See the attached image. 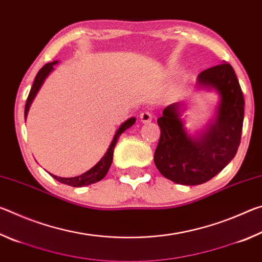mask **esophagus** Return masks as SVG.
I'll return each instance as SVG.
<instances>
[{
	"label": "esophagus",
	"instance_id": "34e87169",
	"mask_svg": "<svg viewBox=\"0 0 262 262\" xmlns=\"http://www.w3.org/2000/svg\"><path fill=\"white\" fill-rule=\"evenodd\" d=\"M152 118H154V114L151 111H143V112L140 114V119L142 122H150L152 120Z\"/></svg>",
	"mask_w": 262,
	"mask_h": 262
}]
</instances>
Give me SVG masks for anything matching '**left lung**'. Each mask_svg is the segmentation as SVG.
Instances as JSON below:
<instances>
[{"instance_id":"obj_1","label":"left lung","mask_w":262,"mask_h":262,"mask_svg":"<svg viewBox=\"0 0 262 262\" xmlns=\"http://www.w3.org/2000/svg\"><path fill=\"white\" fill-rule=\"evenodd\" d=\"M198 82L221 95L216 122L200 139L185 132L178 104L167 106L157 120L161 137L155 164L165 178L181 185H200L214 178L236 156L242 139L245 100L231 64L224 62L203 70Z\"/></svg>"}]
</instances>
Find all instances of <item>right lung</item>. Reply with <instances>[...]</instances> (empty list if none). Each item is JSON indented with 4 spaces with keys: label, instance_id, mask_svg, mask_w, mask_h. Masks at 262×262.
<instances>
[{
    "label": "right lung",
    "instance_id": "1",
    "mask_svg": "<svg viewBox=\"0 0 262 262\" xmlns=\"http://www.w3.org/2000/svg\"><path fill=\"white\" fill-rule=\"evenodd\" d=\"M56 63H57V61L45 64L40 70H39L37 76H35L34 82L32 84V88H31L30 94L28 96V99H26L25 113H24L25 120H26V115H28L31 103H32V100L34 99V97H35V95H37V92L39 91V89H40L41 84L43 83V81H45V78L48 76V74L52 72L53 66ZM135 120H136L135 118H130V119H128L126 122L122 123L120 128L118 129L117 134H115L112 143H111L110 148L107 150V152L104 155V157L101 158L100 161L91 168V170H89L88 172H85V173H83L78 177H74V178H61V177H56L53 174H51V176L54 179H56L57 181H60V183L73 186V187H82V186H88V185L98 183V181H100L106 174H107V172L110 170L111 164H112V161H113V151H114L115 144H117V142H118L119 136H120L126 129H128V128L134 125Z\"/></svg>",
    "mask_w": 262,
    "mask_h": 262
}]
</instances>
